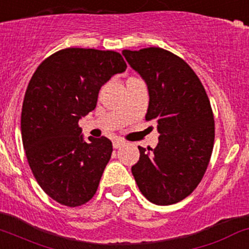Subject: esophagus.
<instances>
[{"label":"esophagus","mask_w":249,"mask_h":249,"mask_svg":"<svg viewBox=\"0 0 249 249\" xmlns=\"http://www.w3.org/2000/svg\"><path fill=\"white\" fill-rule=\"evenodd\" d=\"M124 144H125V141L119 140V138H116V140L113 141V148H114V149L120 148V146H123Z\"/></svg>","instance_id":"obj_1"}]
</instances>
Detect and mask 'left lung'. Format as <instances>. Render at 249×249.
<instances>
[{"instance_id":"8db88e82","label":"left lung","mask_w":249,"mask_h":249,"mask_svg":"<svg viewBox=\"0 0 249 249\" xmlns=\"http://www.w3.org/2000/svg\"><path fill=\"white\" fill-rule=\"evenodd\" d=\"M149 90L146 122L160 133L156 148L138 146L131 171L142 195L156 205H171L190 196L205 174L214 142L210 100L192 68L161 48L123 51Z\"/></svg>"}]
</instances>
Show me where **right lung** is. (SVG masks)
<instances>
[{
	"label": "right lung",
	"instance_id": "add662e5",
	"mask_svg": "<svg viewBox=\"0 0 249 249\" xmlns=\"http://www.w3.org/2000/svg\"><path fill=\"white\" fill-rule=\"evenodd\" d=\"M125 69L119 52L68 48L44 59L28 83L21 111L26 158L39 186L62 205H83L98 190L112 142L85 141L78 120L95 108L103 85Z\"/></svg>",
	"mask_w": 249,
	"mask_h": 249
}]
</instances>
